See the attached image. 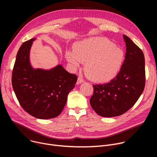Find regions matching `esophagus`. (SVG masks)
I'll return each mask as SVG.
<instances>
[{"label": "esophagus", "mask_w": 157, "mask_h": 157, "mask_svg": "<svg viewBox=\"0 0 157 157\" xmlns=\"http://www.w3.org/2000/svg\"><path fill=\"white\" fill-rule=\"evenodd\" d=\"M83 82H84V80H83V78H81V77H78V80H77V84L78 85H79L80 83H83Z\"/></svg>", "instance_id": "34e87169"}]
</instances>
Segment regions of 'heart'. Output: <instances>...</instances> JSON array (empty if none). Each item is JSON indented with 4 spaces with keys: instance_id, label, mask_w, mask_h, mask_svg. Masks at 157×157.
Segmentation results:
<instances>
[{
    "instance_id": "obj_1",
    "label": "heart",
    "mask_w": 157,
    "mask_h": 157,
    "mask_svg": "<svg viewBox=\"0 0 157 157\" xmlns=\"http://www.w3.org/2000/svg\"><path fill=\"white\" fill-rule=\"evenodd\" d=\"M65 57L74 68L85 62L84 71L90 80L107 83L121 70L125 54L109 39L94 37L76 43L74 49L66 50Z\"/></svg>"
}]
</instances>
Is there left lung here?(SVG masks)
<instances>
[{
  "instance_id": "obj_1",
  "label": "left lung",
  "mask_w": 157,
  "mask_h": 157,
  "mask_svg": "<svg viewBox=\"0 0 157 157\" xmlns=\"http://www.w3.org/2000/svg\"><path fill=\"white\" fill-rule=\"evenodd\" d=\"M127 50L125 59L117 76L109 83L93 85L90 103L101 117H118L132 107L145 86V61L143 52L132 40L123 35Z\"/></svg>"
}]
</instances>
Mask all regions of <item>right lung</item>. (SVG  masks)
I'll return each instance as SVG.
<instances>
[{"label":"right lung","instance_id":"1","mask_svg":"<svg viewBox=\"0 0 157 157\" xmlns=\"http://www.w3.org/2000/svg\"><path fill=\"white\" fill-rule=\"evenodd\" d=\"M35 39L23 43L16 55L12 74L13 88L20 104L29 114L39 119L53 118L62 111L78 77L61 65L50 70L33 69L29 53Z\"/></svg>","mask_w":157,"mask_h":157}]
</instances>
